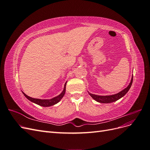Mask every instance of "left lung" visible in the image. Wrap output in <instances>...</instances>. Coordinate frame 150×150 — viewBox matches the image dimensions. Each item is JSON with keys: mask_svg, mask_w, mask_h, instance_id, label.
<instances>
[{"mask_svg": "<svg viewBox=\"0 0 150 150\" xmlns=\"http://www.w3.org/2000/svg\"><path fill=\"white\" fill-rule=\"evenodd\" d=\"M133 75L132 76V78H131V81L129 84V85L127 86V87L124 89L123 90L121 91L118 93H116L112 95H107V96H100V95H96V94H94L92 93H90L88 92L89 94L90 95L91 98H93L95 101L98 102V103H110L115 102L117 100H118L120 98L122 97H123L125 95L128 93V91L129 90L131 85H132L133 83Z\"/></svg>", "mask_w": 150, "mask_h": 150, "instance_id": "left-lung-1", "label": "left lung"}]
</instances>
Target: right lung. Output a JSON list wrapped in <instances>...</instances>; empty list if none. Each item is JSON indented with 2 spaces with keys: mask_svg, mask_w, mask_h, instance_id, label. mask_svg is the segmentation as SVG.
Returning <instances> with one entry per match:
<instances>
[{
  "mask_svg": "<svg viewBox=\"0 0 150 150\" xmlns=\"http://www.w3.org/2000/svg\"><path fill=\"white\" fill-rule=\"evenodd\" d=\"M66 83H67V81L66 82L64 86V89H63V91H62V93L59 94L58 96L52 98L51 99H37V98H31L28 95L25 94L24 92H22L23 94L24 95V96L29 99V100L31 102H33L36 104H38L39 106H41L43 107H49V106H51L54 105V104H56L57 103H58L59 102L61 99L63 98V96H64L65 93H66Z\"/></svg>",
  "mask_w": 150,
  "mask_h": 150,
  "instance_id": "add662e5",
  "label": "right lung"
}]
</instances>
